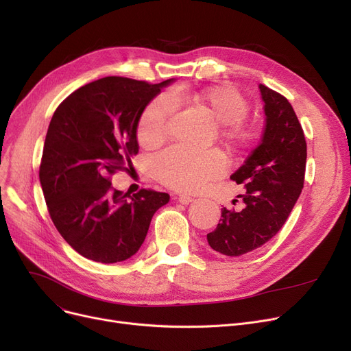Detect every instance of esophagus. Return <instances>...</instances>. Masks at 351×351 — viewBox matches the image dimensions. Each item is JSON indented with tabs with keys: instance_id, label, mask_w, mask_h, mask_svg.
<instances>
[{
	"instance_id": "34e87169",
	"label": "esophagus",
	"mask_w": 351,
	"mask_h": 351,
	"mask_svg": "<svg viewBox=\"0 0 351 351\" xmlns=\"http://www.w3.org/2000/svg\"><path fill=\"white\" fill-rule=\"evenodd\" d=\"M178 201H179L182 205H188V204H191V202L193 201V197L189 196V195H186V193H180V195L178 196Z\"/></svg>"
}]
</instances>
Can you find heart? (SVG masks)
<instances>
[{"label":"heart","mask_w":351,"mask_h":351,"mask_svg":"<svg viewBox=\"0 0 351 351\" xmlns=\"http://www.w3.org/2000/svg\"><path fill=\"white\" fill-rule=\"evenodd\" d=\"M196 101L218 125H222L221 138L230 147L242 149L254 139V126L243 121L250 104L238 90L226 86L206 88L196 95ZM176 109L178 99L173 93H162L152 100L139 120V142L147 147L159 145L166 138ZM152 172L167 186L195 192L226 172V159L219 150L172 146L154 158Z\"/></svg>","instance_id":"obj_1"}]
</instances>
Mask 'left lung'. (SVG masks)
Instances as JSON below:
<instances>
[{
  "instance_id": "1",
  "label": "left lung",
  "mask_w": 351,
  "mask_h": 351,
  "mask_svg": "<svg viewBox=\"0 0 351 351\" xmlns=\"http://www.w3.org/2000/svg\"><path fill=\"white\" fill-rule=\"evenodd\" d=\"M265 128L258 145L231 179L245 185L241 210L222 209L206 235L212 250L239 256L263 247L281 230L304 185L307 143L289 101L260 84Z\"/></svg>"
}]
</instances>
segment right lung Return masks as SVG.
Segmentation results:
<instances>
[{
	"label": "right lung",
	"mask_w": 351,
	"mask_h": 351,
	"mask_svg": "<svg viewBox=\"0 0 351 351\" xmlns=\"http://www.w3.org/2000/svg\"><path fill=\"white\" fill-rule=\"evenodd\" d=\"M158 84L103 77L63 100L45 136L40 184L50 217L69 245L91 261L113 264L139 251L155 212L169 195L113 189L110 175L138 155L136 132Z\"/></svg>",
	"instance_id": "obj_1"
}]
</instances>
